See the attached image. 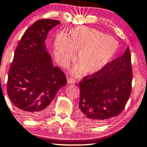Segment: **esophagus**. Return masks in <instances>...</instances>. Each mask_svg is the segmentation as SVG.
Wrapping results in <instances>:
<instances>
[{
  "label": "esophagus",
  "mask_w": 147,
  "mask_h": 147,
  "mask_svg": "<svg viewBox=\"0 0 147 147\" xmlns=\"http://www.w3.org/2000/svg\"><path fill=\"white\" fill-rule=\"evenodd\" d=\"M67 84H76V80H75V79L72 78V77H70V78H68L67 79Z\"/></svg>",
  "instance_id": "obj_1"
}]
</instances>
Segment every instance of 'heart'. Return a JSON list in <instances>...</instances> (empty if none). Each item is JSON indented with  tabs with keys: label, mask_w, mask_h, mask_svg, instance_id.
<instances>
[{
	"label": "heart",
	"mask_w": 147,
	"mask_h": 147,
	"mask_svg": "<svg viewBox=\"0 0 147 147\" xmlns=\"http://www.w3.org/2000/svg\"><path fill=\"white\" fill-rule=\"evenodd\" d=\"M79 51L77 67L72 72L91 75L103 70L115 56L118 50V42L112 37L108 36L96 29L80 27L72 29L68 38L59 34L54 42V56L57 62L66 66L76 57Z\"/></svg>",
	"instance_id": "1"
}]
</instances>
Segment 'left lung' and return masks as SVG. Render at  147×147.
Segmentation results:
<instances>
[{
	"label": "left lung",
	"instance_id": "left-lung-1",
	"mask_svg": "<svg viewBox=\"0 0 147 147\" xmlns=\"http://www.w3.org/2000/svg\"><path fill=\"white\" fill-rule=\"evenodd\" d=\"M130 49L103 70L79 83L77 117L82 123L99 125L120 114L130 97L132 83Z\"/></svg>",
	"mask_w": 147,
	"mask_h": 147
}]
</instances>
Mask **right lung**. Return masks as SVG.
I'll use <instances>...</instances> for the list:
<instances>
[{"mask_svg": "<svg viewBox=\"0 0 147 147\" xmlns=\"http://www.w3.org/2000/svg\"><path fill=\"white\" fill-rule=\"evenodd\" d=\"M61 22L53 19L35 22L21 38L8 72L7 93L25 118L39 119L49 112L66 77L53 65L45 45L49 31Z\"/></svg>", "mask_w": 147, "mask_h": 147, "instance_id": "add662e5", "label": "right lung"}]
</instances>
